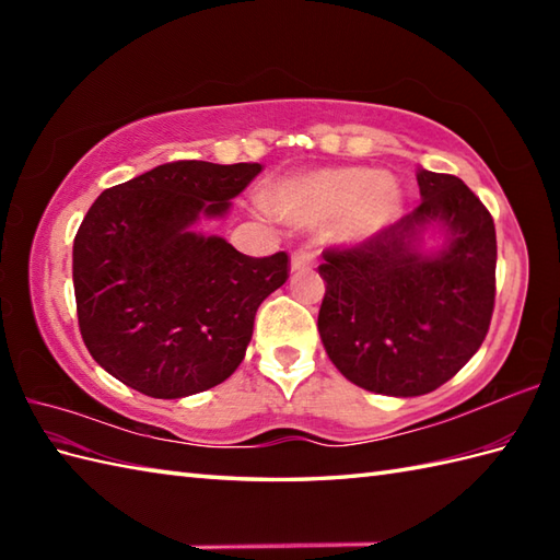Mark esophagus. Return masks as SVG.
Instances as JSON below:
<instances>
[{
    "instance_id": "1",
    "label": "esophagus",
    "mask_w": 560,
    "mask_h": 560,
    "mask_svg": "<svg viewBox=\"0 0 560 560\" xmlns=\"http://www.w3.org/2000/svg\"><path fill=\"white\" fill-rule=\"evenodd\" d=\"M313 267V255L311 253H295L291 257V271H305Z\"/></svg>"
}]
</instances>
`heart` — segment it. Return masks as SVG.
<instances>
[{
  "instance_id": "heart-1",
  "label": "heart",
  "mask_w": 560,
  "mask_h": 560,
  "mask_svg": "<svg viewBox=\"0 0 560 560\" xmlns=\"http://www.w3.org/2000/svg\"><path fill=\"white\" fill-rule=\"evenodd\" d=\"M269 211L299 229L325 225L339 247H365L401 217L404 192L395 177L365 165L311 168L283 177L271 189Z\"/></svg>"
}]
</instances>
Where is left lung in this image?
I'll use <instances>...</instances> for the list:
<instances>
[{
	"mask_svg": "<svg viewBox=\"0 0 560 560\" xmlns=\"http://www.w3.org/2000/svg\"><path fill=\"white\" fill-rule=\"evenodd\" d=\"M421 205L365 247L327 249L317 329L375 395L438 389L479 351L495 301V225L455 175L416 171ZM428 240H433L431 246Z\"/></svg>",
	"mask_w": 560,
	"mask_h": 560,
	"instance_id": "left-lung-1",
	"label": "left lung"
}]
</instances>
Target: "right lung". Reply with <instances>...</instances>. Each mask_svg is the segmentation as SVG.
Here are the masks:
<instances>
[{
	"instance_id": "1",
	"label": "right lung",
	"mask_w": 560,
	"mask_h": 560,
	"mask_svg": "<svg viewBox=\"0 0 560 560\" xmlns=\"http://www.w3.org/2000/svg\"><path fill=\"white\" fill-rule=\"evenodd\" d=\"M259 163H163L93 201L71 253L83 343L141 395L180 399L245 359L255 313L289 279V257H247L199 231L223 219Z\"/></svg>"
}]
</instances>
